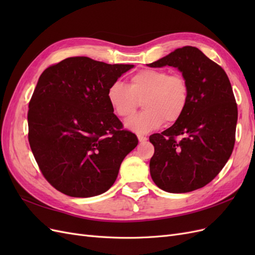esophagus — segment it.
Returning a JSON list of instances; mask_svg holds the SVG:
<instances>
[{
	"label": "esophagus",
	"instance_id": "1",
	"mask_svg": "<svg viewBox=\"0 0 255 255\" xmlns=\"http://www.w3.org/2000/svg\"><path fill=\"white\" fill-rule=\"evenodd\" d=\"M148 138H146V136H143V135H138V140H139L140 142H144Z\"/></svg>",
	"mask_w": 255,
	"mask_h": 255
}]
</instances>
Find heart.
I'll use <instances>...</instances> for the list:
<instances>
[{"label": "heart", "instance_id": "obj_1", "mask_svg": "<svg viewBox=\"0 0 255 255\" xmlns=\"http://www.w3.org/2000/svg\"><path fill=\"white\" fill-rule=\"evenodd\" d=\"M189 88L181 74H169L158 69H143L132 75L129 86L115 82L107 90V100L114 113L122 119L135 114L142 101L144 112L126 122L137 134H148L164 125H172L184 114Z\"/></svg>", "mask_w": 255, "mask_h": 255}]
</instances>
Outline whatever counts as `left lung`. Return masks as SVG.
Wrapping results in <instances>:
<instances>
[{
    "mask_svg": "<svg viewBox=\"0 0 255 255\" xmlns=\"http://www.w3.org/2000/svg\"><path fill=\"white\" fill-rule=\"evenodd\" d=\"M146 66L176 68L189 88L182 117L149 138L155 150L152 180L171 194L201 188L221 171L234 148L237 105L228 75L195 47L176 49Z\"/></svg>",
    "mask_w": 255,
    "mask_h": 255,
    "instance_id": "8db88e82",
    "label": "left lung"
}]
</instances>
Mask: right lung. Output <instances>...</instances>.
<instances>
[{"label": "right lung", "instance_id": "1", "mask_svg": "<svg viewBox=\"0 0 255 255\" xmlns=\"http://www.w3.org/2000/svg\"><path fill=\"white\" fill-rule=\"evenodd\" d=\"M132 68L75 56L45 69L38 80L28 104V141L42 174L63 194H104L138 144L107 100L111 85Z\"/></svg>", "mask_w": 255, "mask_h": 255}]
</instances>
